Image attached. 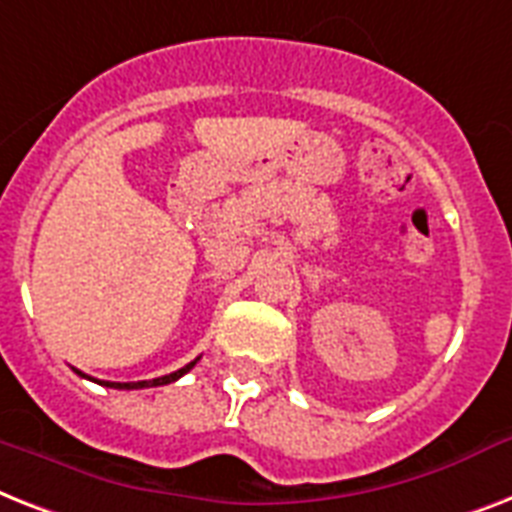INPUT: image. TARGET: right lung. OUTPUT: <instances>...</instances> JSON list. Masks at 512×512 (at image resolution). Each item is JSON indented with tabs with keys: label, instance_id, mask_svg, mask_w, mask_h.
<instances>
[{
	"label": "right lung",
	"instance_id": "1",
	"mask_svg": "<svg viewBox=\"0 0 512 512\" xmlns=\"http://www.w3.org/2000/svg\"><path fill=\"white\" fill-rule=\"evenodd\" d=\"M198 362V359H195ZM195 362H190V365H185L182 370L177 372H169V375H161V378H153V380H137V383H110V380H102V386H108V388H153V386H166V383H174V380H179L185 372H190L192 367H195ZM79 372V370H76ZM81 378H89V375H84V372H79ZM92 380V378H89Z\"/></svg>",
	"mask_w": 512,
	"mask_h": 512
}]
</instances>
